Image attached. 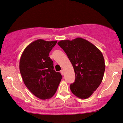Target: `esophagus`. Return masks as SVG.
<instances>
[{
	"mask_svg": "<svg viewBox=\"0 0 123 123\" xmlns=\"http://www.w3.org/2000/svg\"><path fill=\"white\" fill-rule=\"evenodd\" d=\"M61 73L62 74V75L64 74V70H63V69H62V70L61 71Z\"/></svg>",
	"mask_w": 123,
	"mask_h": 123,
	"instance_id": "obj_1",
	"label": "esophagus"
}]
</instances>
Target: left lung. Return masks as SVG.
Wrapping results in <instances>:
<instances>
[{"label": "left lung", "mask_w": 123, "mask_h": 123, "mask_svg": "<svg viewBox=\"0 0 123 123\" xmlns=\"http://www.w3.org/2000/svg\"><path fill=\"white\" fill-rule=\"evenodd\" d=\"M58 45L63 49L74 68L75 81L70 85L74 96L89 98L101 83L105 71L102 53L96 46L84 38L61 40Z\"/></svg>", "instance_id": "8db88e82"}]
</instances>
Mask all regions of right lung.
<instances>
[{
  "instance_id": "add662e5",
  "label": "right lung",
  "mask_w": 123,
  "mask_h": 123,
  "mask_svg": "<svg viewBox=\"0 0 123 123\" xmlns=\"http://www.w3.org/2000/svg\"><path fill=\"white\" fill-rule=\"evenodd\" d=\"M57 41H34L25 49L21 56L19 69L24 83L34 96L47 99L55 94L62 79L54 69L49 53Z\"/></svg>"
}]
</instances>
